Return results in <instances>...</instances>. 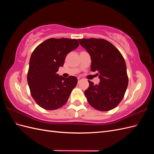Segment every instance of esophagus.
<instances>
[{
  "mask_svg": "<svg viewBox=\"0 0 154 154\" xmlns=\"http://www.w3.org/2000/svg\"><path fill=\"white\" fill-rule=\"evenodd\" d=\"M82 80V78H81V77H78V82H80L81 80Z\"/></svg>",
  "mask_w": 154,
  "mask_h": 154,
  "instance_id": "1",
  "label": "esophagus"
}]
</instances>
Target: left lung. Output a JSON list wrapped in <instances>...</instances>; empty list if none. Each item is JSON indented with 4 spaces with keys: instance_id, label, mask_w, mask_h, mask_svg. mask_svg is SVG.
<instances>
[{
    "instance_id": "obj_1",
    "label": "left lung",
    "mask_w": 154,
    "mask_h": 154,
    "mask_svg": "<svg viewBox=\"0 0 154 154\" xmlns=\"http://www.w3.org/2000/svg\"><path fill=\"white\" fill-rule=\"evenodd\" d=\"M89 53L91 71H97L100 82L94 85L88 80L89 87L85 91L87 100L93 108L109 111L117 106L125 96L128 78L125 59L115 46L104 39H78Z\"/></svg>"
}]
</instances>
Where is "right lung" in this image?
Masks as SVG:
<instances>
[{
  "label": "right lung",
  "mask_w": 154,
  "mask_h": 154,
  "mask_svg": "<svg viewBox=\"0 0 154 154\" xmlns=\"http://www.w3.org/2000/svg\"><path fill=\"white\" fill-rule=\"evenodd\" d=\"M79 46L76 39L51 38L35 49L30 60L27 83L32 98L45 110H56L67 101L78 79L63 78L57 72L63 66L66 56Z\"/></svg>",
  "instance_id": "1"
}]
</instances>
